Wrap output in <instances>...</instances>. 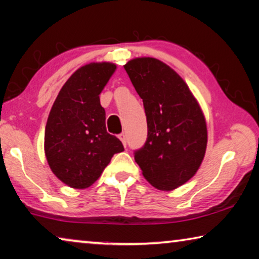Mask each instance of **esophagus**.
Masks as SVG:
<instances>
[{
	"instance_id": "1",
	"label": "esophagus",
	"mask_w": 259,
	"mask_h": 259,
	"mask_svg": "<svg viewBox=\"0 0 259 259\" xmlns=\"http://www.w3.org/2000/svg\"><path fill=\"white\" fill-rule=\"evenodd\" d=\"M119 140H121V142H122V144H123V145L126 146V137H125V135H124V134H121V135H119Z\"/></svg>"
}]
</instances>
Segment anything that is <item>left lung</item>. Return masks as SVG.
<instances>
[{
    "label": "left lung",
    "instance_id": "1",
    "mask_svg": "<svg viewBox=\"0 0 259 259\" xmlns=\"http://www.w3.org/2000/svg\"><path fill=\"white\" fill-rule=\"evenodd\" d=\"M124 68L143 100L148 122V138L135 151V160L153 187L175 190L203 160L207 125L201 108L186 82L163 61L136 58Z\"/></svg>",
    "mask_w": 259,
    "mask_h": 259
}]
</instances>
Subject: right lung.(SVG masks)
Segmentation results:
<instances>
[{
  "mask_svg": "<svg viewBox=\"0 0 259 259\" xmlns=\"http://www.w3.org/2000/svg\"><path fill=\"white\" fill-rule=\"evenodd\" d=\"M116 69L111 63H91L73 73L61 88L45 126V156L59 180L87 188L100 178L122 142L108 134L100 94Z\"/></svg>",
  "mask_w": 259,
  "mask_h": 259,
  "instance_id": "right-lung-1",
  "label": "right lung"
}]
</instances>
